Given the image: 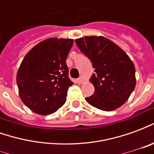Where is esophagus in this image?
<instances>
[{
  "label": "esophagus",
  "mask_w": 154,
  "mask_h": 154,
  "mask_svg": "<svg viewBox=\"0 0 154 154\" xmlns=\"http://www.w3.org/2000/svg\"><path fill=\"white\" fill-rule=\"evenodd\" d=\"M83 82H84V78L82 77H79V78L77 79V83L82 84V83H83Z\"/></svg>",
  "instance_id": "esophagus-1"
}]
</instances>
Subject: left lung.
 Instances as JSON below:
<instances>
[{
    "instance_id": "1",
    "label": "left lung",
    "mask_w": 154,
    "mask_h": 154,
    "mask_svg": "<svg viewBox=\"0 0 154 154\" xmlns=\"http://www.w3.org/2000/svg\"><path fill=\"white\" fill-rule=\"evenodd\" d=\"M75 42L95 68L90 79L95 92L86 100L105 111L121 106L136 85L135 67L131 59L118 45L103 36H85Z\"/></svg>"
}]
</instances>
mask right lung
I'll use <instances>...</instances> for the list:
<instances>
[{
	"mask_svg": "<svg viewBox=\"0 0 154 154\" xmlns=\"http://www.w3.org/2000/svg\"><path fill=\"white\" fill-rule=\"evenodd\" d=\"M72 44V38H47L24 57L16 82L23 103L35 113L50 115L65 103L67 90L73 84L66 63Z\"/></svg>",
	"mask_w": 154,
	"mask_h": 154,
	"instance_id": "add662e5",
	"label": "right lung"
}]
</instances>
